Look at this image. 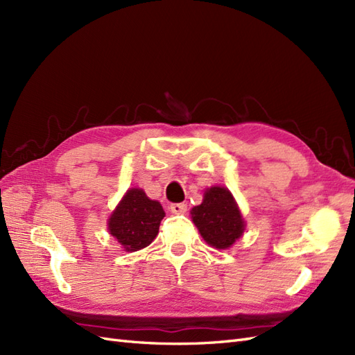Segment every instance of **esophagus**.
<instances>
[{"label": "esophagus", "mask_w": 355, "mask_h": 355, "mask_svg": "<svg viewBox=\"0 0 355 355\" xmlns=\"http://www.w3.org/2000/svg\"><path fill=\"white\" fill-rule=\"evenodd\" d=\"M170 211L175 214H182L187 211V204L185 202H173L170 204Z\"/></svg>", "instance_id": "1"}]
</instances>
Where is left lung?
<instances>
[{
    "instance_id": "left-lung-1",
    "label": "left lung",
    "mask_w": 355,
    "mask_h": 355,
    "mask_svg": "<svg viewBox=\"0 0 355 355\" xmlns=\"http://www.w3.org/2000/svg\"><path fill=\"white\" fill-rule=\"evenodd\" d=\"M191 214L204 241L216 249H228L245 228L237 202L223 187L207 188L202 202L192 209Z\"/></svg>"
}]
</instances>
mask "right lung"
<instances>
[{"label": "right lung", "mask_w": 355, "mask_h": 355, "mask_svg": "<svg viewBox=\"0 0 355 355\" xmlns=\"http://www.w3.org/2000/svg\"><path fill=\"white\" fill-rule=\"evenodd\" d=\"M166 216L163 206L148 198L141 188H132L108 219V230L125 252H137L151 244Z\"/></svg>", "instance_id": "right-lung-1"}]
</instances>
